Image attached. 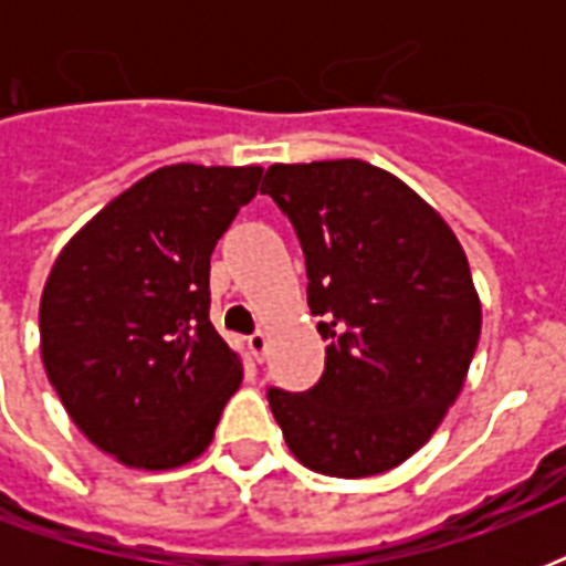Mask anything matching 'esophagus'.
<instances>
[{
	"instance_id": "34e87169",
	"label": "esophagus",
	"mask_w": 566,
	"mask_h": 566,
	"mask_svg": "<svg viewBox=\"0 0 566 566\" xmlns=\"http://www.w3.org/2000/svg\"><path fill=\"white\" fill-rule=\"evenodd\" d=\"M249 349L255 355V361L261 364L266 355V335L264 332H255V335H249Z\"/></svg>"
}]
</instances>
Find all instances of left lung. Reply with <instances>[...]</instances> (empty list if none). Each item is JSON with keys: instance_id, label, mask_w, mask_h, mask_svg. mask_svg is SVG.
Returning a JSON list of instances; mask_svg holds the SVG:
<instances>
[{"instance_id": "8db88e82", "label": "left lung", "mask_w": 566, "mask_h": 566, "mask_svg": "<svg viewBox=\"0 0 566 566\" xmlns=\"http://www.w3.org/2000/svg\"><path fill=\"white\" fill-rule=\"evenodd\" d=\"M261 193L305 252L326 370L305 394L266 390L314 473L364 479L411 458L464 387L482 302L455 231L405 181L358 158L273 164Z\"/></svg>"}]
</instances>
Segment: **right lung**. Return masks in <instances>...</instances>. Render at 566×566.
<instances>
[{
  "mask_svg": "<svg viewBox=\"0 0 566 566\" xmlns=\"http://www.w3.org/2000/svg\"><path fill=\"white\" fill-rule=\"evenodd\" d=\"M261 167L170 164L61 249L40 296V355L93 447L137 470L199 458L243 364L217 335L211 252Z\"/></svg>",
  "mask_w": 566,
  "mask_h": 566,
  "instance_id": "right-lung-1",
  "label": "right lung"
}]
</instances>
